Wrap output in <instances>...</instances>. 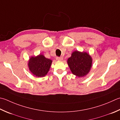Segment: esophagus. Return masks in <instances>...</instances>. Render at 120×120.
<instances>
[{"label": "esophagus", "instance_id": "esophagus-1", "mask_svg": "<svg viewBox=\"0 0 120 120\" xmlns=\"http://www.w3.org/2000/svg\"><path fill=\"white\" fill-rule=\"evenodd\" d=\"M62 59H63L62 57H56V60L58 61H61L62 60Z\"/></svg>", "mask_w": 120, "mask_h": 120}]
</instances>
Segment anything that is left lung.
Segmentation results:
<instances>
[{
  "instance_id": "obj_1",
  "label": "left lung",
  "mask_w": 120,
  "mask_h": 120,
  "mask_svg": "<svg viewBox=\"0 0 120 120\" xmlns=\"http://www.w3.org/2000/svg\"><path fill=\"white\" fill-rule=\"evenodd\" d=\"M92 58L86 52L75 51L68 59V64L72 73L78 77L86 75L92 66Z\"/></svg>"
}]
</instances>
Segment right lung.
I'll return each mask as SVG.
<instances>
[{"instance_id":"obj_1","label":"right lung","mask_w":120,"mask_h":120,"mask_svg":"<svg viewBox=\"0 0 120 120\" xmlns=\"http://www.w3.org/2000/svg\"><path fill=\"white\" fill-rule=\"evenodd\" d=\"M52 60L45 57L43 55L32 57L28 63L30 71L37 77H44L47 75L50 69Z\"/></svg>"}]
</instances>
